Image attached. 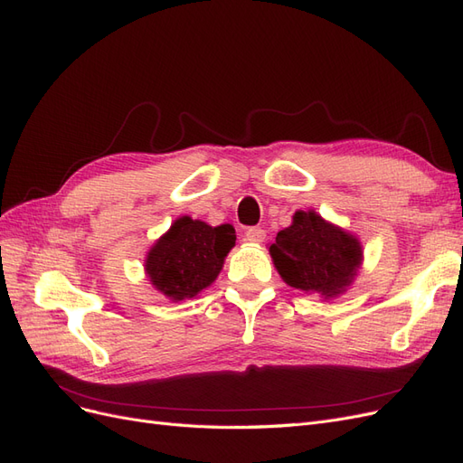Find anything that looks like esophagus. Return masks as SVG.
<instances>
[{"label": "esophagus", "mask_w": 463, "mask_h": 463, "mask_svg": "<svg viewBox=\"0 0 463 463\" xmlns=\"http://www.w3.org/2000/svg\"><path fill=\"white\" fill-rule=\"evenodd\" d=\"M246 241L254 242V244H260V242L266 241V231L260 229V227H252V229H248V231H246Z\"/></svg>", "instance_id": "esophagus-1"}]
</instances>
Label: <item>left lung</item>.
<instances>
[{
  "label": "left lung",
  "mask_w": 463,
  "mask_h": 463,
  "mask_svg": "<svg viewBox=\"0 0 463 463\" xmlns=\"http://www.w3.org/2000/svg\"><path fill=\"white\" fill-rule=\"evenodd\" d=\"M269 254L287 285L324 298L341 295L363 261L356 236L324 221L316 211H297L293 224L277 232Z\"/></svg>",
  "instance_id": "8db88e82"
}]
</instances>
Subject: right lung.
I'll list each match as a JSON object with an SVG mask.
<instances>
[{
  "label": "right lung",
  "instance_id": "obj_1",
  "mask_svg": "<svg viewBox=\"0 0 463 463\" xmlns=\"http://www.w3.org/2000/svg\"><path fill=\"white\" fill-rule=\"evenodd\" d=\"M234 242L232 224L209 227L203 221L180 217L149 250L145 271L170 300L194 298L217 279Z\"/></svg>",
  "mask_w": 463,
  "mask_h": 463
}]
</instances>
